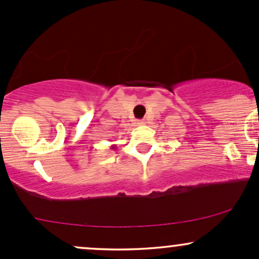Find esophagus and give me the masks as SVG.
Here are the masks:
<instances>
[{"label": "esophagus", "instance_id": "34e87169", "mask_svg": "<svg viewBox=\"0 0 259 259\" xmlns=\"http://www.w3.org/2000/svg\"><path fill=\"white\" fill-rule=\"evenodd\" d=\"M138 124H139V125H144V124H146V121H145L144 119H141V120L138 121Z\"/></svg>", "mask_w": 259, "mask_h": 259}]
</instances>
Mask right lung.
I'll return each mask as SVG.
<instances>
[{
  "label": "right lung",
  "mask_w": 259,
  "mask_h": 259,
  "mask_svg": "<svg viewBox=\"0 0 259 259\" xmlns=\"http://www.w3.org/2000/svg\"><path fill=\"white\" fill-rule=\"evenodd\" d=\"M112 148H114V146H112Z\"/></svg>",
  "instance_id": "add662e5"
}]
</instances>
